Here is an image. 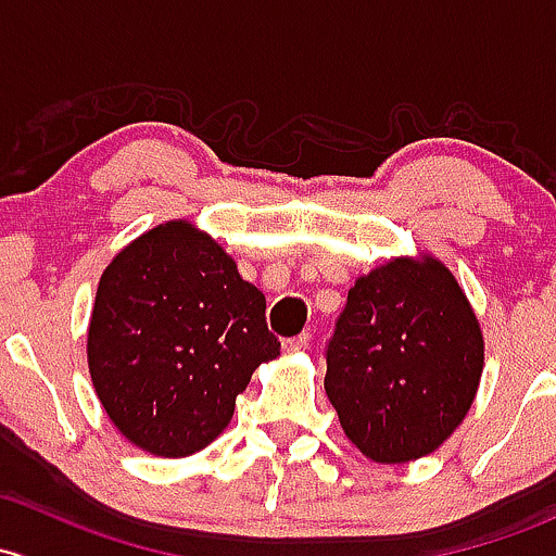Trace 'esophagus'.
I'll return each mask as SVG.
<instances>
[{
	"instance_id": "1",
	"label": "esophagus",
	"mask_w": 556,
	"mask_h": 556,
	"mask_svg": "<svg viewBox=\"0 0 556 556\" xmlns=\"http://www.w3.org/2000/svg\"><path fill=\"white\" fill-rule=\"evenodd\" d=\"M308 341H312V336H308V332H301V336L288 338V341L282 343V349L288 354H301V352H306V349H308Z\"/></svg>"
}]
</instances>
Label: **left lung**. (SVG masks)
<instances>
[{
  "label": "left lung",
  "mask_w": 556,
  "mask_h": 556,
  "mask_svg": "<svg viewBox=\"0 0 556 556\" xmlns=\"http://www.w3.org/2000/svg\"><path fill=\"white\" fill-rule=\"evenodd\" d=\"M482 367V327L455 274L429 253L400 255L349 290L325 391L365 458L407 464L464 424Z\"/></svg>",
  "instance_id": "obj_1"
}]
</instances>
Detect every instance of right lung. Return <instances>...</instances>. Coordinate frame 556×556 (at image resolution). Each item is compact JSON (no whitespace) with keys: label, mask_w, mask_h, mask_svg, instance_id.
<instances>
[{"label":"right lung","mask_w":556,"mask_h":556,"mask_svg":"<svg viewBox=\"0 0 556 556\" xmlns=\"http://www.w3.org/2000/svg\"><path fill=\"white\" fill-rule=\"evenodd\" d=\"M277 356L266 298L191 220L143 231L103 268L87 367L111 424L146 453L207 447L255 367Z\"/></svg>","instance_id":"add662e5"}]
</instances>
